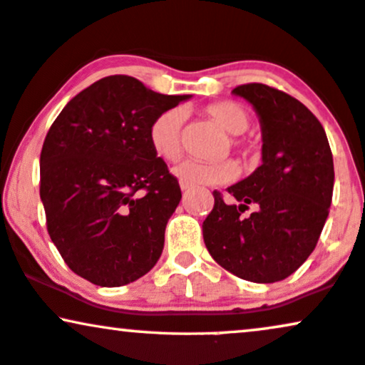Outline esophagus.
Listing matches in <instances>:
<instances>
[{
  "label": "esophagus",
  "instance_id": "34e87169",
  "mask_svg": "<svg viewBox=\"0 0 365 365\" xmlns=\"http://www.w3.org/2000/svg\"><path fill=\"white\" fill-rule=\"evenodd\" d=\"M180 188H182L183 192H187L188 188H190V185H187V183H183V182H180Z\"/></svg>",
  "mask_w": 365,
  "mask_h": 365
}]
</instances>
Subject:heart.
Returning a JSON list of instances; mask_svg holds the SVG:
<instances>
[{
	"instance_id": "1",
	"label": "heart",
	"mask_w": 365,
	"mask_h": 365,
	"mask_svg": "<svg viewBox=\"0 0 365 365\" xmlns=\"http://www.w3.org/2000/svg\"><path fill=\"white\" fill-rule=\"evenodd\" d=\"M205 114L219 124L230 136V145L239 151L244 158L255 156V143L242 138L247 131L251 118L249 113L236 101H220L209 104ZM183 121L185 114L182 109H168L151 123L150 126V145L160 158L175 161L183 151ZM173 175L180 182L190 187L197 185H222L232 182L237 177V167L234 161L222 160L215 163H200V161H183L173 168Z\"/></svg>"
}]
</instances>
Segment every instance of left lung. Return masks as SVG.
Listing matches in <instances>:
<instances>
[{
  "instance_id": "left-lung-1",
  "label": "left lung",
  "mask_w": 365,
  "mask_h": 365,
  "mask_svg": "<svg viewBox=\"0 0 365 365\" xmlns=\"http://www.w3.org/2000/svg\"><path fill=\"white\" fill-rule=\"evenodd\" d=\"M256 109L262 163L227 188L214 190L204 242L224 269L255 283H274L308 259L324 229L334 193V158L315 114L283 91L242 84L232 91ZM252 205L255 212L242 214Z\"/></svg>"
}]
</instances>
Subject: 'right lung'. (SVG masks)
I'll return each mask as SVG.
<instances>
[{"instance_id":"obj_1","label":"right lung","mask_w":365,"mask_h":365,"mask_svg":"<svg viewBox=\"0 0 365 365\" xmlns=\"http://www.w3.org/2000/svg\"><path fill=\"white\" fill-rule=\"evenodd\" d=\"M187 99L109 76L68 101L50 126L40 198L50 239L81 278L114 288L160 259L182 190L151 148L150 126Z\"/></svg>"}]
</instances>
